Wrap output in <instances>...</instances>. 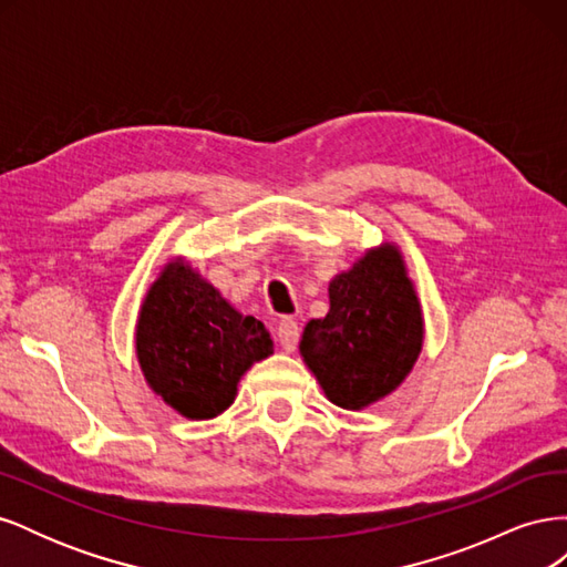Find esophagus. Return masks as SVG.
<instances>
[{
	"label": "esophagus",
	"instance_id": "34e87169",
	"mask_svg": "<svg viewBox=\"0 0 567 567\" xmlns=\"http://www.w3.org/2000/svg\"><path fill=\"white\" fill-rule=\"evenodd\" d=\"M277 340L281 350L286 352H293L298 348V340H300V329H298V321H293L290 317L279 319L277 323Z\"/></svg>",
	"mask_w": 567,
	"mask_h": 567
}]
</instances>
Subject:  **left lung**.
<instances>
[{"label": "left lung", "instance_id": "left-lung-1", "mask_svg": "<svg viewBox=\"0 0 567 567\" xmlns=\"http://www.w3.org/2000/svg\"><path fill=\"white\" fill-rule=\"evenodd\" d=\"M423 307L398 244L383 241L329 281V315L307 321L300 357L336 406L362 411L419 362Z\"/></svg>", "mask_w": 567, "mask_h": 567}]
</instances>
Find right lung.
<instances>
[{
    "instance_id": "1",
    "label": "right lung",
    "mask_w": 567,
    "mask_h": 567,
    "mask_svg": "<svg viewBox=\"0 0 567 567\" xmlns=\"http://www.w3.org/2000/svg\"><path fill=\"white\" fill-rule=\"evenodd\" d=\"M134 352L148 388L188 421L234 404L246 371L274 354L262 321L244 317L182 255L169 257L142 300Z\"/></svg>"
}]
</instances>
